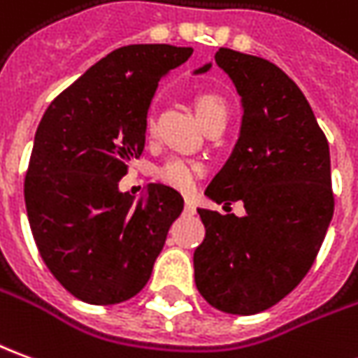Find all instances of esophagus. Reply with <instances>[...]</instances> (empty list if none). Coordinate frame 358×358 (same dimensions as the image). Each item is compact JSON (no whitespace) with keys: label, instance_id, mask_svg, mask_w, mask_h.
I'll list each match as a JSON object with an SVG mask.
<instances>
[{"label":"esophagus","instance_id":"obj_1","mask_svg":"<svg viewBox=\"0 0 358 358\" xmlns=\"http://www.w3.org/2000/svg\"><path fill=\"white\" fill-rule=\"evenodd\" d=\"M184 213H187V215L196 213V203H194L189 197H186V199H184Z\"/></svg>","mask_w":358,"mask_h":358}]
</instances>
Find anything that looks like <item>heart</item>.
I'll use <instances>...</instances> for the list:
<instances>
[{"mask_svg": "<svg viewBox=\"0 0 358 358\" xmlns=\"http://www.w3.org/2000/svg\"><path fill=\"white\" fill-rule=\"evenodd\" d=\"M197 118L201 120L205 127L215 120H224L227 122V102L222 101L219 94L215 92H203L197 94L196 101ZM155 134V118L153 114H147L145 118V136L153 137ZM203 174V164L194 161V159H184V157H171L164 162H161L155 169V178L180 189V192H189L196 186V180Z\"/></svg>", "mask_w": 358, "mask_h": 358, "instance_id": "obj_1", "label": "heart"}]
</instances>
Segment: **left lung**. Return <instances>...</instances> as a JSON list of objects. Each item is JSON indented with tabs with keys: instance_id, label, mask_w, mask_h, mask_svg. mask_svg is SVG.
Instances as JSON below:
<instances>
[{
	"instance_id": "1",
	"label": "left lung",
	"mask_w": 358,
	"mask_h": 358,
	"mask_svg": "<svg viewBox=\"0 0 358 358\" xmlns=\"http://www.w3.org/2000/svg\"><path fill=\"white\" fill-rule=\"evenodd\" d=\"M215 62L242 96L244 116L238 143L205 196L240 199L246 215L197 209L205 238L194 252L196 287L213 308L248 316L285 299L318 256L334 215L329 147L283 69L231 48H219Z\"/></svg>"
}]
</instances>
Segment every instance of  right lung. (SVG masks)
<instances>
[{
	"instance_id": "1",
	"label": "right lung",
	"mask_w": 358,
	"mask_h": 358,
	"mask_svg": "<svg viewBox=\"0 0 358 358\" xmlns=\"http://www.w3.org/2000/svg\"><path fill=\"white\" fill-rule=\"evenodd\" d=\"M171 44L110 52L52 101L24 176V203L40 256L64 289L89 304H118L143 289L171 224L178 192L151 184L134 201L118 182L145 147L157 85L192 56Z\"/></svg>"
}]
</instances>
